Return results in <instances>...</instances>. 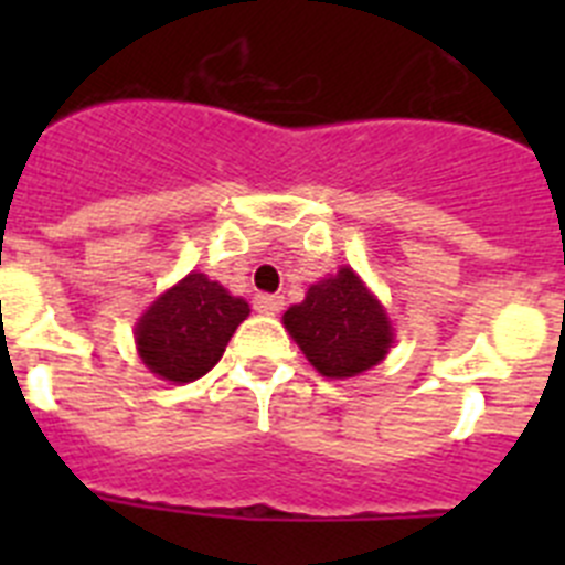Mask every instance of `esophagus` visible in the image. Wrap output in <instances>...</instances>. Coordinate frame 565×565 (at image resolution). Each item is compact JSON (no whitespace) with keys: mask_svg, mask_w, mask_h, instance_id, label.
<instances>
[{"mask_svg":"<svg viewBox=\"0 0 565 565\" xmlns=\"http://www.w3.org/2000/svg\"><path fill=\"white\" fill-rule=\"evenodd\" d=\"M286 306V299L277 297V294H257L254 297V311L257 313H279Z\"/></svg>","mask_w":565,"mask_h":565,"instance_id":"34e87169","label":"esophagus"}]
</instances>
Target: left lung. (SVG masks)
<instances>
[{"mask_svg": "<svg viewBox=\"0 0 565 565\" xmlns=\"http://www.w3.org/2000/svg\"><path fill=\"white\" fill-rule=\"evenodd\" d=\"M282 326L328 379L371 371L393 344L387 311L351 266L308 288L306 299L282 313Z\"/></svg>", "mask_w": 565, "mask_h": 565, "instance_id": "1", "label": "left lung"}]
</instances>
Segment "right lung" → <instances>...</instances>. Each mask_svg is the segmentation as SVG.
Segmentation results:
<instances>
[{"label":"right lung","instance_id":"add662e5","mask_svg":"<svg viewBox=\"0 0 565 565\" xmlns=\"http://www.w3.org/2000/svg\"><path fill=\"white\" fill-rule=\"evenodd\" d=\"M248 311L246 299L232 297L206 274H186L138 319V356L167 382H194L221 362L228 339Z\"/></svg>","mask_w":565,"mask_h":565}]
</instances>
